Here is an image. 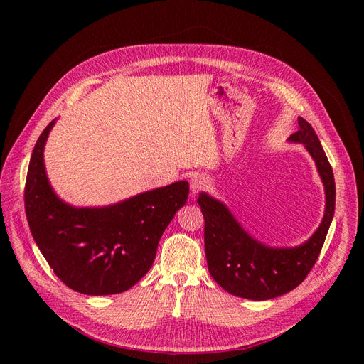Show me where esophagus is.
Segmentation results:
<instances>
[{"label": "esophagus", "instance_id": "1", "mask_svg": "<svg viewBox=\"0 0 364 364\" xmlns=\"http://www.w3.org/2000/svg\"><path fill=\"white\" fill-rule=\"evenodd\" d=\"M206 186H208V178L202 174H196L190 178V190H192L193 195L199 193L200 190H203Z\"/></svg>", "mask_w": 364, "mask_h": 364}]
</instances>
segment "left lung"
Instances as JSON below:
<instances>
[{
  "instance_id": "left-lung-1",
  "label": "left lung",
  "mask_w": 364,
  "mask_h": 364,
  "mask_svg": "<svg viewBox=\"0 0 364 364\" xmlns=\"http://www.w3.org/2000/svg\"><path fill=\"white\" fill-rule=\"evenodd\" d=\"M302 143L316 161L326 192V211L317 232L296 247H270L247 235L230 211L217 199L200 193L198 203L205 218L208 270L228 294L265 301L284 295L304 282L314 267L335 213L333 171L313 127L298 118V131L289 137Z\"/></svg>"
}]
</instances>
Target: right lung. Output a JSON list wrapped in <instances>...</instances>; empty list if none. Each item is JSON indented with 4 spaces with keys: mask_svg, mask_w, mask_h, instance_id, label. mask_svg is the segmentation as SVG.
<instances>
[{
    "mask_svg": "<svg viewBox=\"0 0 364 364\" xmlns=\"http://www.w3.org/2000/svg\"><path fill=\"white\" fill-rule=\"evenodd\" d=\"M51 121L38 139L25 184L31 233L54 274L85 295L128 291L149 270L166 225L188 196L177 181L105 208H73L50 187L43 151Z\"/></svg>",
    "mask_w": 364,
    "mask_h": 364,
    "instance_id": "obj_1",
    "label": "right lung"
}]
</instances>
